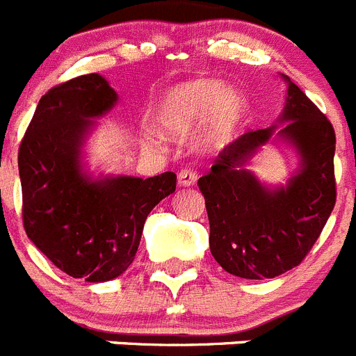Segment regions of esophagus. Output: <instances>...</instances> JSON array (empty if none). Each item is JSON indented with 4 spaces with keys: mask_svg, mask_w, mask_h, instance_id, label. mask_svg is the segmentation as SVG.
<instances>
[{
    "mask_svg": "<svg viewBox=\"0 0 356 356\" xmlns=\"http://www.w3.org/2000/svg\"><path fill=\"white\" fill-rule=\"evenodd\" d=\"M196 180L197 172L193 171L191 168H184L178 172V185H180V187H191V185L196 184Z\"/></svg>",
    "mask_w": 356,
    "mask_h": 356,
    "instance_id": "obj_1",
    "label": "esophagus"
}]
</instances>
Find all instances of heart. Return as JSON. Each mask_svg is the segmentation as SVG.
Wrapping results in <instances>:
<instances>
[{"label": "heart", "instance_id": "1", "mask_svg": "<svg viewBox=\"0 0 356 356\" xmlns=\"http://www.w3.org/2000/svg\"><path fill=\"white\" fill-rule=\"evenodd\" d=\"M246 114V97L237 89L213 78H200L175 85L160 96L155 124L169 137H185L197 128V146L216 151L237 137ZM146 139L153 137L147 135Z\"/></svg>", "mask_w": 356, "mask_h": 356}]
</instances>
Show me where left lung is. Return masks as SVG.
<instances>
[{
    "label": "left lung",
    "instance_id": "1",
    "mask_svg": "<svg viewBox=\"0 0 356 356\" xmlns=\"http://www.w3.org/2000/svg\"><path fill=\"white\" fill-rule=\"evenodd\" d=\"M287 83L278 122L248 131L217 155L197 180L210 222V251L226 273L246 280L284 275L312 250L335 207V131L307 94ZM280 140L300 159L285 186L269 188L245 169L264 143Z\"/></svg>",
    "mask_w": 356,
    "mask_h": 356
}]
</instances>
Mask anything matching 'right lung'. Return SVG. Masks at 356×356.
<instances>
[{"mask_svg": "<svg viewBox=\"0 0 356 356\" xmlns=\"http://www.w3.org/2000/svg\"><path fill=\"white\" fill-rule=\"evenodd\" d=\"M115 103L118 92L97 72L56 85L40 97L17 156L28 238L89 284L127 271L147 213L176 191L175 172L143 180L85 169V140Z\"/></svg>", "mask_w": 356, "mask_h": 356, "instance_id": "add662e5", "label": "right lung"}]
</instances>
